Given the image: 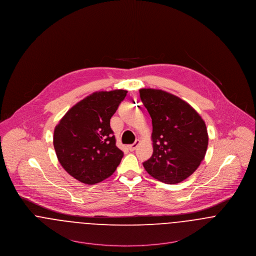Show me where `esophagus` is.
Wrapping results in <instances>:
<instances>
[{
  "mask_svg": "<svg viewBox=\"0 0 256 256\" xmlns=\"http://www.w3.org/2000/svg\"><path fill=\"white\" fill-rule=\"evenodd\" d=\"M139 144V140H136V142H135L134 144H129V146H128V148H129L131 152H134V150H136V148L138 146V144Z\"/></svg>",
  "mask_w": 256,
  "mask_h": 256,
  "instance_id": "obj_1",
  "label": "esophagus"
}]
</instances>
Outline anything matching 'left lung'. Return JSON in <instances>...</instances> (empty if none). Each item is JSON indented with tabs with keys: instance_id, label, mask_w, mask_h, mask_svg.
<instances>
[{
	"instance_id": "1",
	"label": "left lung",
	"mask_w": 256,
	"mask_h": 256,
	"mask_svg": "<svg viewBox=\"0 0 256 256\" xmlns=\"http://www.w3.org/2000/svg\"><path fill=\"white\" fill-rule=\"evenodd\" d=\"M140 96L152 122L154 152L142 163L163 183L177 184L204 160L208 134L200 116L182 98L156 89H140Z\"/></svg>"
}]
</instances>
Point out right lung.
I'll return each mask as SVG.
<instances>
[{
	"label": "right lung",
	"mask_w": 256,
	"mask_h": 256,
	"mask_svg": "<svg viewBox=\"0 0 256 256\" xmlns=\"http://www.w3.org/2000/svg\"><path fill=\"white\" fill-rule=\"evenodd\" d=\"M126 94V90L94 92L73 106L56 126L58 160L76 180L94 185L116 170L123 152L116 144L110 118Z\"/></svg>",
	"instance_id": "add662e5"
}]
</instances>
